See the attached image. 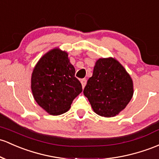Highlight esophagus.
<instances>
[{"label": "esophagus", "mask_w": 159, "mask_h": 159, "mask_svg": "<svg viewBox=\"0 0 159 159\" xmlns=\"http://www.w3.org/2000/svg\"><path fill=\"white\" fill-rule=\"evenodd\" d=\"M81 85H82V88H84L85 85H86L87 84V80L85 79V78H83V79L81 80Z\"/></svg>", "instance_id": "obj_1"}]
</instances>
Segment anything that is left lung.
Wrapping results in <instances>:
<instances>
[{"instance_id":"1","label":"left lung","mask_w":159,"mask_h":159,"mask_svg":"<svg viewBox=\"0 0 159 159\" xmlns=\"http://www.w3.org/2000/svg\"><path fill=\"white\" fill-rule=\"evenodd\" d=\"M84 94L94 112L107 118L114 117L126 107L133 97V81L116 59L100 58L96 62Z\"/></svg>"}]
</instances>
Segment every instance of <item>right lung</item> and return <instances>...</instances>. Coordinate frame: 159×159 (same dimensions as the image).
Masks as SVG:
<instances>
[{"mask_svg":"<svg viewBox=\"0 0 159 159\" xmlns=\"http://www.w3.org/2000/svg\"><path fill=\"white\" fill-rule=\"evenodd\" d=\"M68 53L54 48L40 59L31 74V88L37 103L53 116L63 114L82 91Z\"/></svg>","mask_w":159,"mask_h":159,"instance_id":"add662e5","label":"right lung"}]
</instances>
